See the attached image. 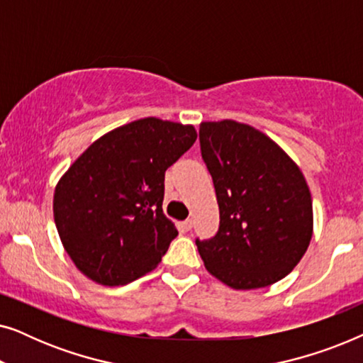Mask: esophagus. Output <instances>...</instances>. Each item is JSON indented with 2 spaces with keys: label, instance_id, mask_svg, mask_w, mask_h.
I'll list each match as a JSON object with an SVG mask.
<instances>
[{
  "label": "esophagus",
  "instance_id": "obj_1",
  "mask_svg": "<svg viewBox=\"0 0 363 363\" xmlns=\"http://www.w3.org/2000/svg\"><path fill=\"white\" fill-rule=\"evenodd\" d=\"M180 228L182 231H190L193 228V221L191 220H185L183 223H180Z\"/></svg>",
  "mask_w": 363,
  "mask_h": 363
}]
</instances>
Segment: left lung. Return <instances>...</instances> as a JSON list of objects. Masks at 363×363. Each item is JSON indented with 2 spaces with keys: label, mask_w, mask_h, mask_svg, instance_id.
I'll return each instance as SVG.
<instances>
[{
  "label": "left lung",
  "mask_w": 363,
  "mask_h": 363,
  "mask_svg": "<svg viewBox=\"0 0 363 363\" xmlns=\"http://www.w3.org/2000/svg\"><path fill=\"white\" fill-rule=\"evenodd\" d=\"M200 145L220 208L216 236L196 240L208 272L242 291L281 281L306 255L314 230L301 168L266 133L228 118L201 122Z\"/></svg>",
  "instance_id": "8db88e82"
}]
</instances>
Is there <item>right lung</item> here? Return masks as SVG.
Masks as SVG:
<instances>
[{"label":"right lung","instance_id":"right-lung-1","mask_svg":"<svg viewBox=\"0 0 363 363\" xmlns=\"http://www.w3.org/2000/svg\"><path fill=\"white\" fill-rule=\"evenodd\" d=\"M196 140L193 125L147 117L97 138L54 190L64 250L89 279L123 286L158 266L173 238L163 182Z\"/></svg>","mask_w":363,"mask_h":363}]
</instances>
